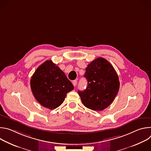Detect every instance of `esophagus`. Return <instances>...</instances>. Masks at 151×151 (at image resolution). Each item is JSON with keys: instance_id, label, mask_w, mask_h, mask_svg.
I'll return each instance as SVG.
<instances>
[{"instance_id": "esophagus-1", "label": "esophagus", "mask_w": 151, "mask_h": 151, "mask_svg": "<svg viewBox=\"0 0 151 151\" xmlns=\"http://www.w3.org/2000/svg\"><path fill=\"white\" fill-rule=\"evenodd\" d=\"M72 83H73V85L75 86L76 85V84H77V80H74L73 82H72Z\"/></svg>"}]
</instances>
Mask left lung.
<instances>
[{
  "label": "left lung",
  "mask_w": 151,
  "mask_h": 151,
  "mask_svg": "<svg viewBox=\"0 0 151 151\" xmlns=\"http://www.w3.org/2000/svg\"><path fill=\"white\" fill-rule=\"evenodd\" d=\"M85 70L87 87L84 91H78V94L86 107L103 111L113 102L118 93V76L111 64L102 57L91 62Z\"/></svg>",
  "instance_id": "1"
}]
</instances>
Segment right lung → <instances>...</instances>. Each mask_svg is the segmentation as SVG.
<instances>
[{"label": "right lung", "instance_id": "right-lung-1", "mask_svg": "<svg viewBox=\"0 0 151 151\" xmlns=\"http://www.w3.org/2000/svg\"><path fill=\"white\" fill-rule=\"evenodd\" d=\"M30 87L36 100L51 110L60 106L74 87L66 75L51 60L39 66L30 80Z\"/></svg>", "mask_w": 151, "mask_h": 151}]
</instances>
